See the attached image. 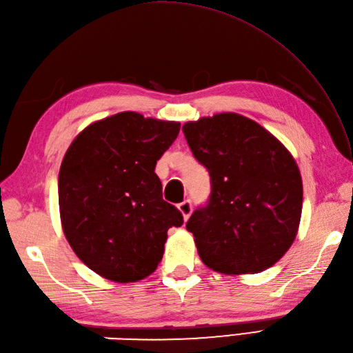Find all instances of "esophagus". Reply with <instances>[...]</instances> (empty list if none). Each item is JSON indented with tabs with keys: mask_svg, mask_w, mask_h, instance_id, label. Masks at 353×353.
Here are the masks:
<instances>
[{
	"mask_svg": "<svg viewBox=\"0 0 353 353\" xmlns=\"http://www.w3.org/2000/svg\"><path fill=\"white\" fill-rule=\"evenodd\" d=\"M177 209L182 212L183 220L186 221V220L190 219V215L192 212V201L191 200H185V201H182V203L177 205Z\"/></svg>",
	"mask_w": 353,
	"mask_h": 353,
	"instance_id": "esophagus-1",
	"label": "esophagus"
}]
</instances>
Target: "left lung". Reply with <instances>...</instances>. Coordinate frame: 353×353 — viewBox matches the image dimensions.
<instances>
[{"label":"left lung","instance_id":"8db88e82","mask_svg":"<svg viewBox=\"0 0 353 353\" xmlns=\"http://www.w3.org/2000/svg\"><path fill=\"white\" fill-rule=\"evenodd\" d=\"M182 130L211 176L208 205L186 223L199 256L224 274L264 272L287 253L301 223L303 188L294 157L264 127L234 112Z\"/></svg>","mask_w":353,"mask_h":353}]
</instances>
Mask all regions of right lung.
<instances>
[{
  "label": "right lung",
  "mask_w": 353,
  "mask_h": 353,
  "mask_svg": "<svg viewBox=\"0 0 353 353\" xmlns=\"http://www.w3.org/2000/svg\"><path fill=\"white\" fill-rule=\"evenodd\" d=\"M181 123L121 112L77 134L59 171L63 234L89 268L114 282L152 274L182 212L162 199L154 167Z\"/></svg>",
  "instance_id": "right-lung-1"
}]
</instances>
